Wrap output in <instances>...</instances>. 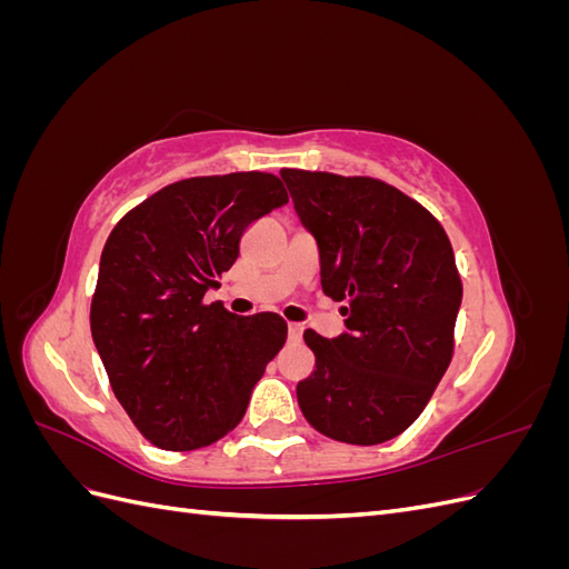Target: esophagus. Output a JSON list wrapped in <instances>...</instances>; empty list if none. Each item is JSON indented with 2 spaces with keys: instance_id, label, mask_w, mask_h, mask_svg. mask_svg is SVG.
<instances>
[{
  "instance_id": "1",
  "label": "esophagus",
  "mask_w": 569,
  "mask_h": 569,
  "mask_svg": "<svg viewBox=\"0 0 569 569\" xmlns=\"http://www.w3.org/2000/svg\"><path fill=\"white\" fill-rule=\"evenodd\" d=\"M303 337V327L299 322H289V341L299 343Z\"/></svg>"
}]
</instances>
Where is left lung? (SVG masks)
Here are the masks:
<instances>
[{
    "label": "left lung",
    "instance_id": "8db88e82",
    "mask_svg": "<svg viewBox=\"0 0 569 569\" xmlns=\"http://www.w3.org/2000/svg\"><path fill=\"white\" fill-rule=\"evenodd\" d=\"M280 176L318 244L322 291L347 303V332H303L316 370L297 387L299 408L330 439L389 441L418 420L451 363L462 284L449 237L387 182Z\"/></svg>",
    "mask_w": 569,
    "mask_h": 569
}]
</instances>
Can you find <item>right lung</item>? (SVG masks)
<instances>
[{
  "instance_id": "1",
  "label": "right lung",
  "mask_w": 569,
  "mask_h": 569,
  "mask_svg": "<svg viewBox=\"0 0 569 569\" xmlns=\"http://www.w3.org/2000/svg\"><path fill=\"white\" fill-rule=\"evenodd\" d=\"M289 201L270 173L189 178L142 201L109 234L90 325L111 389L159 449L192 451L244 418L287 339L278 313L203 303L253 220Z\"/></svg>"
}]
</instances>
